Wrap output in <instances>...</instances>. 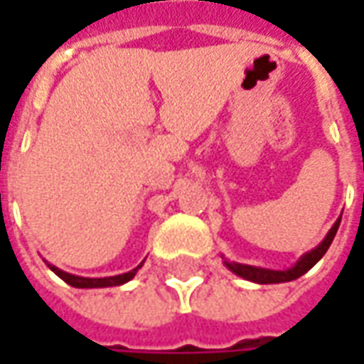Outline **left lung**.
I'll return each mask as SVG.
<instances>
[{"mask_svg": "<svg viewBox=\"0 0 364 364\" xmlns=\"http://www.w3.org/2000/svg\"><path fill=\"white\" fill-rule=\"evenodd\" d=\"M339 222L341 218H337L336 224L331 226V230L328 232V236L323 237V242H321L318 247H314L312 252L304 253L300 259L292 265L290 269H284V271H273V269H263V267H253V265H244V263H230V261H224V265L232 271V273H236L237 277H242L245 281H252V282H259V284H274V282H289L294 281L298 277H302L304 273H308L310 269L318 263V261L326 255L328 252V247L333 242V237L337 234V228H339Z\"/></svg>", "mask_w": 364, "mask_h": 364, "instance_id": "left-lung-1", "label": "left lung"}]
</instances>
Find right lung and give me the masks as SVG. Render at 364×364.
I'll list each match as a JSON object with an SVG mask.
<instances>
[{"instance_id": "1", "label": "right lung", "mask_w": 364, "mask_h": 364, "mask_svg": "<svg viewBox=\"0 0 364 364\" xmlns=\"http://www.w3.org/2000/svg\"><path fill=\"white\" fill-rule=\"evenodd\" d=\"M48 267L58 274L62 281H66L70 287H75V289H105V287H119V284H124V282L130 281V279L136 274V271L142 267V263H140L136 269H132V271H128V273L114 274V277H105V279H87V277L70 274L66 273V271H62V269L54 267V265H50V263H48Z\"/></svg>"}]
</instances>
